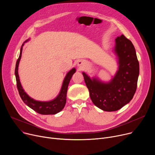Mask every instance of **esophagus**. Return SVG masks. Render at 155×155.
I'll return each instance as SVG.
<instances>
[{
	"instance_id": "1",
	"label": "esophagus",
	"mask_w": 155,
	"mask_h": 155,
	"mask_svg": "<svg viewBox=\"0 0 155 155\" xmlns=\"http://www.w3.org/2000/svg\"><path fill=\"white\" fill-rule=\"evenodd\" d=\"M77 66L80 68V70L84 69L87 66V63L84 60H80L77 63Z\"/></svg>"
}]
</instances>
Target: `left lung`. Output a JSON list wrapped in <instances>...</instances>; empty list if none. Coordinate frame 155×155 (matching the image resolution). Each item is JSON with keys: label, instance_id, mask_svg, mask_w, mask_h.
<instances>
[{"label": "left lung", "instance_id": "8db88e82", "mask_svg": "<svg viewBox=\"0 0 155 155\" xmlns=\"http://www.w3.org/2000/svg\"><path fill=\"white\" fill-rule=\"evenodd\" d=\"M113 51L117 56L118 70L108 82L91 78L82 72L91 99L104 111L121 109L133 98L140 74V65L134 45L123 35L117 37Z\"/></svg>", "mask_w": 155, "mask_h": 155}]
</instances>
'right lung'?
I'll list each match as a JSON object with an SVG mask.
<instances>
[{
    "mask_svg": "<svg viewBox=\"0 0 155 155\" xmlns=\"http://www.w3.org/2000/svg\"><path fill=\"white\" fill-rule=\"evenodd\" d=\"M28 41L29 39L26 40V41L22 44L21 48L19 58L18 59L17 62H16V64H15V75L16 83H17V87L18 89L19 95L21 97V98L22 99V101L25 103L28 107H29L31 109L34 110L36 112L40 114H43V115L56 114L58 113L59 112L62 110L64 107L65 104H66L68 87L73 75L74 74L76 71V69L75 68H73L67 73L66 76H65L63 80L60 93L54 99L50 101L44 102V101H36V100H35L34 99L31 98V97H29L26 94V92H25V91H24V90L23 89L20 82V79L18 74V67H19V62L21 58V56H22V46H24V43L28 42Z\"/></svg>",
    "mask_w": 155,
    "mask_h": 155,
    "instance_id": "right-lung-1",
    "label": "right lung"
}]
</instances>
